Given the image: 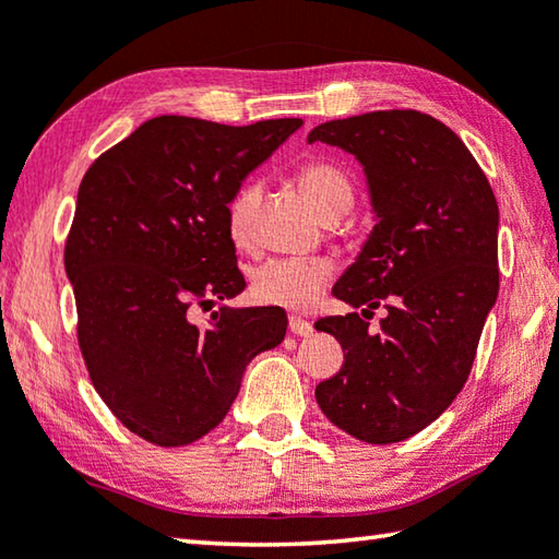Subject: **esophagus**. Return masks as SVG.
Masks as SVG:
<instances>
[{
	"label": "esophagus",
	"mask_w": 559,
	"mask_h": 559,
	"mask_svg": "<svg viewBox=\"0 0 559 559\" xmlns=\"http://www.w3.org/2000/svg\"><path fill=\"white\" fill-rule=\"evenodd\" d=\"M288 328L293 334H296V337H308V334H312V322L298 318V314H290Z\"/></svg>",
	"instance_id": "obj_1"
}]
</instances>
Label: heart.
I'll return each instance as SVG.
<instances>
[{
    "mask_svg": "<svg viewBox=\"0 0 559 559\" xmlns=\"http://www.w3.org/2000/svg\"><path fill=\"white\" fill-rule=\"evenodd\" d=\"M300 188L312 200L314 210L322 219H340L347 215L354 202V188L349 178L344 176L334 164L328 160H312L298 174ZM263 188L259 180H247L237 188L235 195L227 202V235L235 241L237 249H249L253 241V217L261 205ZM332 261L322 257L296 259L278 257L257 263L249 273L251 298L261 306H278L286 310H306L322 288L332 278Z\"/></svg>",
    "mask_w": 559,
    "mask_h": 559,
    "instance_id": "heart-1",
    "label": "heart"
}]
</instances>
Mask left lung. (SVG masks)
I'll list each match as a JSON object with an SVG mask.
<instances>
[{
    "instance_id": "8db88e82",
    "label": "left lung",
    "mask_w": 559,
    "mask_h": 559,
    "mask_svg": "<svg viewBox=\"0 0 559 559\" xmlns=\"http://www.w3.org/2000/svg\"><path fill=\"white\" fill-rule=\"evenodd\" d=\"M364 166L377 215L332 296L352 308L314 322L344 364L318 383L320 411L369 444L401 442L450 408L469 379L499 296V205L450 127L415 109H381L314 127ZM390 310L379 335L362 320Z\"/></svg>"
}]
</instances>
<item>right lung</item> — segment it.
I'll use <instances>...</instances> for the list:
<instances>
[{
    "label": "right lung",
    "instance_id": "add662e5",
    "mask_svg": "<svg viewBox=\"0 0 559 559\" xmlns=\"http://www.w3.org/2000/svg\"><path fill=\"white\" fill-rule=\"evenodd\" d=\"M300 127L154 117L80 182L66 241L78 344L99 399L151 444L180 448L217 428L247 364L286 337L276 308L222 306L205 330L188 308L245 290L227 202Z\"/></svg>",
    "mask_w": 559,
    "mask_h": 559
}]
</instances>
